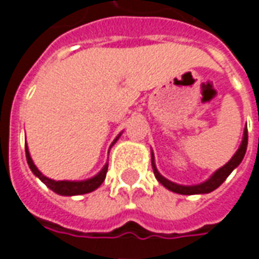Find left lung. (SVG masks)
Listing matches in <instances>:
<instances>
[{"instance_id":"1","label":"left lung","mask_w":259,"mask_h":259,"mask_svg":"<svg viewBox=\"0 0 259 259\" xmlns=\"http://www.w3.org/2000/svg\"><path fill=\"white\" fill-rule=\"evenodd\" d=\"M247 144H248V132H247V127L244 130V137H243V141H241V146L237 150V152L234 154L233 158L229 161L225 166L217 170L215 174L212 175L211 179H208L205 183H201V185L197 186H180V185H175L172 182H169L168 179H165L162 175H159V172L155 168V163H154V155H152V170H154V175L157 180L161 183L162 186H165L168 190L175 191V193H179V194H185V195H193V194H205V193H211L215 189H218L219 186L222 185L223 182L226 180L229 175L232 174L236 166H239L240 162L243 161L244 158V154L247 151Z\"/></svg>"}]
</instances>
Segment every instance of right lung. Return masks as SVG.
<instances>
[{
    "label": "right lung",
    "mask_w": 259,
    "mask_h": 259,
    "mask_svg": "<svg viewBox=\"0 0 259 259\" xmlns=\"http://www.w3.org/2000/svg\"><path fill=\"white\" fill-rule=\"evenodd\" d=\"M116 141V140H115ZM113 141V143H115ZM112 143V144H113ZM26 150V159H27V163H29V168L31 169V172L36 175L38 179L41 180L42 183L46 186H48L50 189L53 191H55L57 194L61 195H79V194H85V193H91L93 190H96L98 189L101 183L105 180V176H107V170H108V165L104 166L100 174L94 176V178H91L89 180H84V182H55L53 179H48L46 178L44 175L38 170V169L34 166V163L31 161L30 154L27 151V146H25Z\"/></svg>",
    "instance_id": "right-lung-1"
}]
</instances>
